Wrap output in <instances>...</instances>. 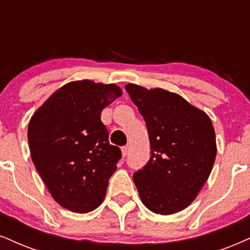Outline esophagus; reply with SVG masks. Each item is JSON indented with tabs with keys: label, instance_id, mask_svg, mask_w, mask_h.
Listing matches in <instances>:
<instances>
[{
	"label": "esophagus",
	"instance_id": "1",
	"mask_svg": "<svg viewBox=\"0 0 250 250\" xmlns=\"http://www.w3.org/2000/svg\"><path fill=\"white\" fill-rule=\"evenodd\" d=\"M127 154H128V147L127 146L122 147V155H123V158L127 156Z\"/></svg>",
	"mask_w": 250,
	"mask_h": 250
}]
</instances>
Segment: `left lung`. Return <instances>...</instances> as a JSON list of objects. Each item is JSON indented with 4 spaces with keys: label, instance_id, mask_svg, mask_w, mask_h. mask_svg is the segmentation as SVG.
<instances>
[{
    "label": "left lung",
    "instance_id": "obj_1",
    "mask_svg": "<svg viewBox=\"0 0 250 250\" xmlns=\"http://www.w3.org/2000/svg\"><path fill=\"white\" fill-rule=\"evenodd\" d=\"M125 89L149 134L150 159L133 175L141 202L156 214L177 213L196 199L212 171L217 143L210 117L165 89L133 83Z\"/></svg>",
    "mask_w": 250,
    "mask_h": 250
}]
</instances>
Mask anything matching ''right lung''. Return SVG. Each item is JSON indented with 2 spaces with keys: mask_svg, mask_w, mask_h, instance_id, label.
Instances as JSON below:
<instances>
[{
  "mask_svg": "<svg viewBox=\"0 0 250 250\" xmlns=\"http://www.w3.org/2000/svg\"><path fill=\"white\" fill-rule=\"evenodd\" d=\"M123 95L118 85L72 81L54 91L31 117V158L58 204L88 213L102 204L122 158L101 122L104 107Z\"/></svg>",
  "mask_w": 250,
  "mask_h": 250,
  "instance_id": "1",
  "label": "right lung"
}]
</instances>
